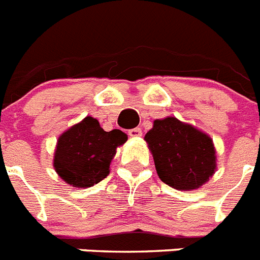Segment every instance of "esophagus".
<instances>
[{
    "label": "esophagus",
    "instance_id": "34e87169",
    "mask_svg": "<svg viewBox=\"0 0 260 260\" xmlns=\"http://www.w3.org/2000/svg\"><path fill=\"white\" fill-rule=\"evenodd\" d=\"M128 135L130 137H142V128L140 127H135V128H132V130H128Z\"/></svg>",
    "mask_w": 260,
    "mask_h": 260
}]
</instances>
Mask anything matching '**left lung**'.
I'll list each match as a JSON object with an SVG mask.
<instances>
[{
	"label": "left lung",
	"instance_id": "obj_1",
	"mask_svg": "<svg viewBox=\"0 0 260 260\" xmlns=\"http://www.w3.org/2000/svg\"><path fill=\"white\" fill-rule=\"evenodd\" d=\"M159 179L178 190H193L209 182L216 170L213 139L177 117L153 121L144 137Z\"/></svg>",
	"mask_w": 260,
	"mask_h": 260
}]
</instances>
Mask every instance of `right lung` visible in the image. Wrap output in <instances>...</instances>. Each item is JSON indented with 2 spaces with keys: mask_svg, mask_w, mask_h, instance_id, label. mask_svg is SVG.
<instances>
[{
  "mask_svg": "<svg viewBox=\"0 0 260 260\" xmlns=\"http://www.w3.org/2000/svg\"><path fill=\"white\" fill-rule=\"evenodd\" d=\"M126 140L125 133L104 132L96 118L87 116L59 135L52 166L67 184L92 187L108 175L116 149Z\"/></svg>",
  "mask_w": 260,
  "mask_h": 260,
  "instance_id": "right-lung-1",
  "label": "right lung"
}]
</instances>
